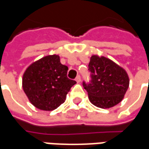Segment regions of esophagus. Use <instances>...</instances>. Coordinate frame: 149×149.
<instances>
[{
	"mask_svg": "<svg viewBox=\"0 0 149 149\" xmlns=\"http://www.w3.org/2000/svg\"><path fill=\"white\" fill-rule=\"evenodd\" d=\"M81 77H80V76H77V77H76V81H77V83H80V82H81Z\"/></svg>",
	"mask_w": 149,
	"mask_h": 149,
	"instance_id": "esophagus-1",
	"label": "esophagus"
}]
</instances>
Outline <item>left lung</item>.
Masks as SVG:
<instances>
[{
    "label": "left lung",
    "instance_id": "1",
    "mask_svg": "<svg viewBox=\"0 0 149 149\" xmlns=\"http://www.w3.org/2000/svg\"><path fill=\"white\" fill-rule=\"evenodd\" d=\"M91 81L83 82L88 99L95 106L109 109L119 104L129 86L127 72L105 56L93 55L88 64Z\"/></svg>",
    "mask_w": 149,
    "mask_h": 149
}]
</instances>
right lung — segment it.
Masks as SVG:
<instances>
[{
  "label": "right lung",
  "mask_w": 149,
  "mask_h": 149,
  "mask_svg": "<svg viewBox=\"0 0 149 149\" xmlns=\"http://www.w3.org/2000/svg\"><path fill=\"white\" fill-rule=\"evenodd\" d=\"M68 69L56 54L32 63L22 77V88L30 103L44 111H52L64 103L72 86L77 83L67 77Z\"/></svg>",
  "instance_id": "right-lung-1"
}]
</instances>
